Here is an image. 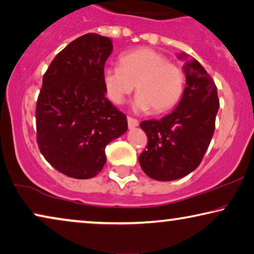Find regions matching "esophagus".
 <instances>
[{
  "label": "esophagus",
  "mask_w": 254,
  "mask_h": 254,
  "mask_svg": "<svg viewBox=\"0 0 254 254\" xmlns=\"http://www.w3.org/2000/svg\"><path fill=\"white\" fill-rule=\"evenodd\" d=\"M138 124H139V122H138L137 120L132 119V117H130V116L127 117V126H128V127H130V128L135 127H138Z\"/></svg>",
  "instance_id": "1"
}]
</instances>
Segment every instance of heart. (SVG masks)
I'll return each mask as SVG.
<instances>
[{
    "label": "heart",
    "mask_w": 254,
    "mask_h": 254,
    "mask_svg": "<svg viewBox=\"0 0 254 254\" xmlns=\"http://www.w3.org/2000/svg\"><path fill=\"white\" fill-rule=\"evenodd\" d=\"M121 66H106L102 81L107 96L115 105L124 102L132 91L138 94L133 108L138 112L151 109L161 114L174 108L183 93L184 74L167 56L151 48H139L126 53L120 59Z\"/></svg>",
    "instance_id": "1"
}]
</instances>
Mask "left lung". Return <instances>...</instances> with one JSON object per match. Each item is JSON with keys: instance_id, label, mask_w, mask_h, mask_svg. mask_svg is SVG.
I'll use <instances>...</instances> for the list:
<instances>
[{"instance_id": "8db88e82", "label": "left lung", "mask_w": 254, "mask_h": 254, "mask_svg": "<svg viewBox=\"0 0 254 254\" xmlns=\"http://www.w3.org/2000/svg\"><path fill=\"white\" fill-rule=\"evenodd\" d=\"M183 69L187 85L174 112L161 120L140 123L148 142L139 163L156 181H175L192 173L201 162L215 128L220 107L215 83L197 60L188 61Z\"/></svg>"}]
</instances>
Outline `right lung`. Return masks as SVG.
<instances>
[{"instance_id":"add662e5","label":"right lung","mask_w":254,"mask_h":254,"mask_svg":"<svg viewBox=\"0 0 254 254\" xmlns=\"http://www.w3.org/2000/svg\"><path fill=\"white\" fill-rule=\"evenodd\" d=\"M109 38L87 33L52 61L37 101V142L44 158L66 176L87 180L107 161L105 148L127 130V116L106 98Z\"/></svg>"}]
</instances>
